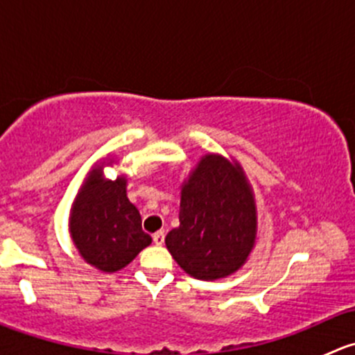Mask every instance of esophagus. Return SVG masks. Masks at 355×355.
<instances>
[{
  "mask_svg": "<svg viewBox=\"0 0 355 355\" xmlns=\"http://www.w3.org/2000/svg\"><path fill=\"white\" fill-rule=\"evenodd\" d=\"M153 242H155L156 245H163L164 244V232L163 230L156 232V234L153 235Z\"/></svg>",
  "mask_w": 355,
  "mask_h": 355,
  "instance_id": "obj_1",
  "label": "esophagus"
}]
</instances>
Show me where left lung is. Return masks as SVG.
<instances>
[{"instance_id": "obj_1", "label": "left lung", "mask_w": 355, "mask_h": 355, "mask_svg": "<svg viewBox=\"0 0 355 355\" xmlns=\"http://www.w3.org/2000/svg\"><path fill=\"white\" fill-rule=\"evenodd\" d=\"M178 216L180 227L164 242L191 277L216 280L244 264L256 241V209L241 166L202 157L182 189Z\"/></svg>"}]
</instances>
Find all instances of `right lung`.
<instances>
[{"label": "right lung", "mask_w": 355, "mask_h": 355, "mask_svg": "<svg viewBox=\"0 0 355 355\" xmlns=\"http://www.w3.org/2000/svg\"><path fill=\"white\" fill-rule=\"evenodd\" d=\"M70 232L82 257L110 273L127 266L151 244V237L142 230L137 207L125 194V178L105 182L101 168L92 170L75 199Z\"/></svg>", "instance_id": "1"}]
</instances>
